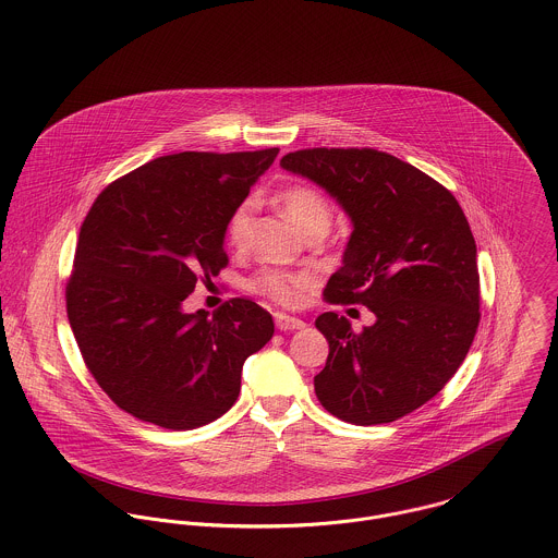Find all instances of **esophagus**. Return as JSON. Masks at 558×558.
I'll use <instances>...</instances> for the list:
<instances>
[{"mask_svg":"<svg viewBox=\"0 0 558 558\" xmlns=\"http://www.w3.org/2000/svg\"><path fill=\"white\" fill-rule=\"evenodd\" d=\"M274 320H276V327H278L280 331H293V329H302V327L306 325L302 318L289 316V314H284V312H276V314H274Z\"/></svg>","mask_w":558,"mask_h":558,"instance_id":"esophagus-1","label":"esophagus"}]
</instances>
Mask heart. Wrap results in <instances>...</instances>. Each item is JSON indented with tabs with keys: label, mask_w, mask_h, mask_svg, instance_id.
<instances>
[{
	"label": "heart",
	"mask_w": 558,
	"mask_h": 558,
	"mask_svg": "<svg viewBox=\"0 0 558 558\" xmlns=\"http://www.w3.org/2000/svg\"><path fill=\"white\" fill-rule=\"evenodd\" d=\"M280 205L284 214L291 218V222L306 235L314 229H325L329 231L331 227V205L329 201L314 187L291 186L282 190L280 194ZM254 216V201H244L238 205V209L231 214L229 225H227V240L233 248H242L248 235L250 222ZM252 287L280 302V304H295L304 295L308 287L306 276L289 274V271H278V269H263L254 276Z\"/></svg>",
	"instance_id": "obj_1"
}]
</instances>
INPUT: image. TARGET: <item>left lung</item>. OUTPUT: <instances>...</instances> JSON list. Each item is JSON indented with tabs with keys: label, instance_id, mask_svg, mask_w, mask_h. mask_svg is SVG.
Masks as SVG:
<instances>
[{
	"label": "left lung",
	"instance_id": "left-lung-1",
	"mask_svg": "<svg viewBox=\"0 0 558 558\" xmlns=\"http://www.w3.org/2000/svg\"><path fill=\"white\" fill-rule=\"evenodd\" d=\"M280 167L325 187L353 222L325 302L376 316L362 331L336 312L316 318L329 342L316 398L355 426L396 422L434 398L473 344L482 314L469 220L447 187L371 147L300 149Z\"/></svg>",
	"mask_w": 558,
	"mask_h": 558
}]
</instances>
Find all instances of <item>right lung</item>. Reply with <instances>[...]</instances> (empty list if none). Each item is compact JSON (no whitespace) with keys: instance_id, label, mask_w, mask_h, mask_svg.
<instances>
[{"instance_id":"obj_1","label":"right lung","mask_w":558,"mask_h":558,"mask_svg":"<svg viewBox=\"0 0 558 558\" xmlns=\"http://www.w3.org/2000/svg\"><path fill=\"white\" fill-rule=\"evenodd\" d=\"M278 147L182 151L105 187L87 211L65 310L87 371L136 420L192 430L238 400L242 368L274 336L258 304L235 298L186 314L196 282L229 265L225 233Z\"/></svg>"}]
</instances>
